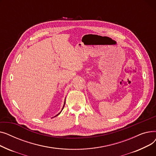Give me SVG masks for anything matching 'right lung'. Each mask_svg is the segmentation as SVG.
<instances>
[{
  "label": "right lung",
  "instance_id": "right-lung-1",
  "mask_svg": "<svg viewBox=\"0 0 156 156\" xmlns=\"http://www.w3.org/2000/svg\"><path fill=\"white\" fill-rule=\"evenodd\" d=\"M64 104H65V102H64ZM64 106H63V108H62V109H63V108H64ZM60 113H61V112H59V113L58 114H57V115H56V116H55H55H58V115H59V114Z\"/></svg>",
  "mask_w": 156,
  "mask_h": 156
}]
</instances>
